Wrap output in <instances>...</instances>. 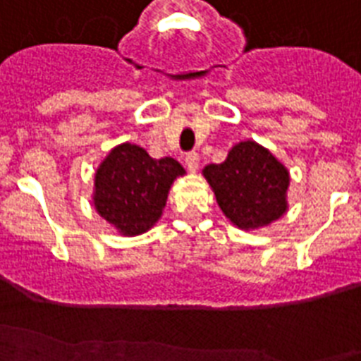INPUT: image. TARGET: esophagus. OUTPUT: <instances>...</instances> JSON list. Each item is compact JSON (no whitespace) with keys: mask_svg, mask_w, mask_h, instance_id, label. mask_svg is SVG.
Masks as SVG:
<instances>
[{"mask_svg":"<svg viewBox=\"0 0 361 361\" xmlns=\"http://www.w3.org/2000/svg\"><path fill=\"white\" fill-rule=\"evenodd\" d=\"M198 163H200V157H198L196 152H189V154H185V165L190 172L198 171Z\"/></svg>","mask_w":361,"mask_h":361,"instance_id":"esophagus-1","label":"esophagus"}]
</instances>
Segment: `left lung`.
Returning a JSON list of instances; mask_svg holds the SVG:
<instances>
[{
    "label": "left lung",
    "instance_id": "obj_1",
    "mask_svg": "<svg viewBox=\"0 0 361 361\" xmlns=\"http://www.w3.org/2000/svg\"><path fill=\"white\" fill-rule=\"evenodd\" d=\"M204 176L222 213L245 230L262 228L287 211L289 172L254 140L239 142L221 165H207Z\"/></svg>",
    "mask_w": 361,
    "mask_h": 361
}]
</instances>
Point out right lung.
I'll list each match as a JSON object with an SVG mask.
<instances>
[{
  "label": "right lung",
  "mask_w": 361,
  "mask_h": 361,
  "mask_svg": "<svg viewBox=\"0 0 361 361\" xmlns=\"http://www.w3.org/2000/svg\"><path fill=\"white\" fill-rule=\"evenodd\" d=\"M183 166L172 157L154 159L137 145L116 146L98 166L94 207L124 235H139L159 221L171 185Z\"/></svg>",
  "instance_id": "right-lung-1"
}]
</instances>
